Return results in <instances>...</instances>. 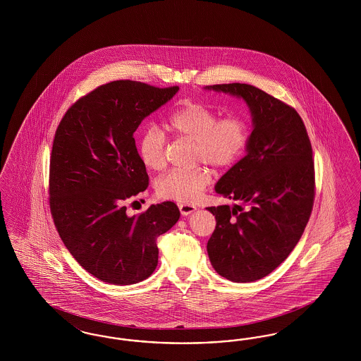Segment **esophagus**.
<instances>
[{
    "mask_svg": "<svg viewBox=\"0 0 361 361\" xmlns=\"http://www.w3.org/2000/svg\"><path fill=\"white\" fill-rule=\"evenodd\" d=\"M178 208H180L181 215H184V216H187L189 214L196 211V207L192 206V204H185V203L184 204H178Z\"/></svg>",
    "mask_w": 361,
    "mask_h": 361,
    "instance_id": "obj_1",
    "label": "esophagus"
}]
</instances>
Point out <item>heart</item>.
<instances>
[{"label":"heart","instance_id":"b5f03b06","mask_svg":"<svg viewBox=\"0 0 361 361\" xmlns=\"http://www.w3.org/2000/svg\"><path fill=\"white\" fill-rule=\"evenodd\" d=\"M166 128L174 137H185L196 145L195 159L212 168L233 165L243 154L249 142V127L238 116L221 118L218 112L197 103L184 104L166 121ZM165 134L157 126H149L139 137L137 153L150 171H162L165 158ZM211 181L204 168L171 171L155 184L157 193L169 200L192 203L200 197Z\"/></svg>","mask_w":361,"mask_h":361}]
</instances>
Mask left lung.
I'll list each match as a JSON object with an SVG mask.
<instances>
[{"label":"left lung","mask_w":361,"mask_h":361,"mask_svg":"<svg viewBox=\"0 0 361 361\" xmlns=\"http://www.w3.org/2000/svg\"><path fill=\"white\" fill-rule=\"evenodd\" d=\"M204 89L242 99L253 127L246 154L215 185L240 204L207 208L216 219L208 257L227 280L256 281L288 257L309 222L315 187L311 143L299 114L256 86Z\"/></svg>","instance_id":"obj_1"}]
</instances>
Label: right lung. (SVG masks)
Segmentation results:
<instances>
[{"instance_id":"obj_1","label":"right lung","mask_w":361,"mask_h":361,"mask_svg":"<svg viewBox=\"0 0 361 361\" xmlns=\"http://www.w3.org/2000/svg\"><path fill=\"white\" fill-rule=\"evenodd\" d=\"M178 92L121 80L99 86L68 109L50 161V208L71 256L99 280L135 284L154 272L157 237L180 218L173 202L128 216L124 200L149 185L134 133Z\"/></svg>"}]
</instances>
